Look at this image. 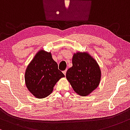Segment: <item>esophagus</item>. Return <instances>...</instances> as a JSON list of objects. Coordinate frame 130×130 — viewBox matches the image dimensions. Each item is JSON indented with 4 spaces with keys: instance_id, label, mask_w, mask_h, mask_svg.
Segmentation results:
<instances>
[{
    "instance_id": "obj_1",
    "label": "esophagus",
    "mask_w": 130,
    "mask_h": 130,
    "mask_svg": "<svg viewBox=\"0 0 130 130\" xmlns=\"http://www.w3.org/2000/svg\"><path fill=\"white\" fill-rule=\"evenodd\" d=\"M66 71H67V70H65V71H64L63 72H63V74H64L65 75H66Z\"/></svg>"
}]
</instances>
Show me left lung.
<instances>
[{
	"mask_svg": "<svg viewBox=\"0 0 130 130\" xmlns=\"http://www.w3.org/2000/svg\"><path fill=\"white\" fill-rule=\"evenodd\" d=\"M72 66L67 71V80L77 94L86 96L100 85L101 71L97 61L88 52L73 55Z\"/></svg>",
	"mask_w": 130,
	"mask_h": 130,
	"instance_id": "obj_1",
	"label": "left lung"
}]
</instances>
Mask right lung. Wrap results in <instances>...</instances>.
Wrapping results in <instances>:
<instances>
[{
  "instance_id": "add662e5",
  "label": "right lung",
  "mask_w": 130,
  "mask_h": 130,
  "mask_svg": "<svg viewBox=\"0 0 130 130\" xmlns=\"http://www.w3.org/2000/svg\"><path fill=\"white\" fill-rule=\"evenodd\" d=\"M65 77L58 68L51 52L40 50L27 66L24 74L26 86L36 98L49 96L54 86L60 78Z\"/></svg>"
}]
</instances>
